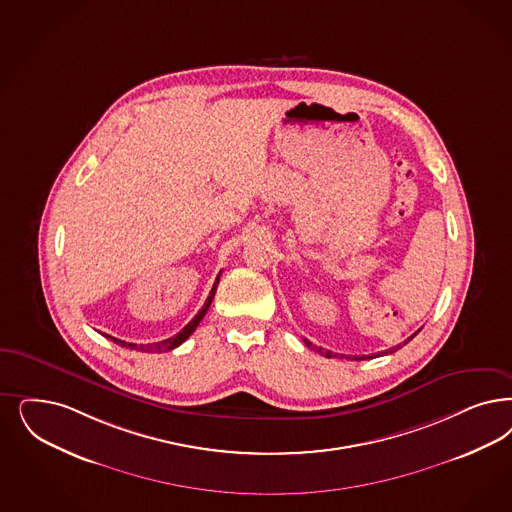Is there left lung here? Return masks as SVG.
<instances>
[{"label": "left lung", "instance_id": "1", "mask_svg": "<svg viewBox=\"0 0 512 512\" xmlns=\"http://www.w3.org/2000/svg\"><path fill=\"white\" fill-rule=\"evenodd\" d=\"M418 333H420V329H418V331H416V333H414V335L408 336V338H406V340H405V342H403V344H397V346H395V348H391V350H386V353L397 352V350H399V348H403V346H405L406 342H410V340H412V338H414V336L418 335ZM304 344H306V346H308V348H312V342H310V340H304ZM312 350H316V352L321 353V355H325V357H336V355H338V353L327 352V350H323V348H318V346H314V348H312ZM342 357H346V355H340V359H342ZM369 357H371V359H372V355H361V357H357V355H353V357H350V355H348V357H346V359H355V361H361V359H369ZM374 357H376V355H374Z\"/></svg>", "mask_w": 512, "mask_h": 512}]
</instances>
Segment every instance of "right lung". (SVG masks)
<instances>
[{
    "label": "right lung",
    "instance_id": "obj_1",
    "mask_svg": "<svg viewBox=\"0 0 512 512\" xmlns=\"http://www.w3.org/2000/svg\"><path fill=\"white\" fill-rule=\"evenodd\" d=\"M219 276H221V272L217 274V278H215V283H213L212 291H210V297L206 299L204 302V306L200 308V312L194 316L177 335L172 336V338H166V340H162V342H157L155 346H138V344H132V342H124V340H119V338H115V336H109L115 344H121L123 348H130V350H140V352H170V350H174L177 348L179 344H183L189 336L193 335L194 331H196V327H198V323L202 321V318L206 316V312H208V308L212 306L213 297H215V289H217V283H219Z\"/></svg>",
    "mask_w": 512,
    "mask_h": 512
}]
</instances>
